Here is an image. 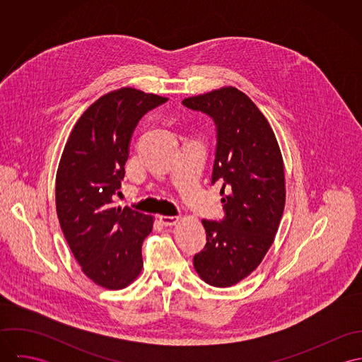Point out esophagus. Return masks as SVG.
Segmentation results:
<instances>
[{"label":"esophagus","instance_id":"1","mask_svg":"<svg viewBox=\"0 0 362 362\" xmlns=\"http://www.w3.org/2000/svg\"><path fill=\"white\" fill-rule=\"evenodd\" d=\"M158 218L164 226H174L180 221V216H160Z\"/></svg>","mask_w":362,"mask_h":362}]
</instances>
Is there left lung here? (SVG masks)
I'll use <instances>...</instances> for the list:
<instances>
[{"label":"left lung","instance_id":"1","mask_svg":"<svg viewBox=\"0 0 362 362\" xmlns=\"http://www.w3.org/2000/svg\"><path fill=\"white\" fill-rule=\"evenodd\" d=\"M182 104L213 118L217 131L211 184H221L224 218L202 220L206 245L194 257L199 277L231 287L250 276L274 241L284 204L283 157L274 132L255 103L233 86Z\"/></svg>","mask_w":362,"mask_h":362}]
</instances>
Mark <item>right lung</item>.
<instances>
[{
    "mask_svg": "<svg viewBox=\"0 0 362 362\" xmlns=\"http://www.w3.org/2000/svg\"><path fill=\"white\" fill-rule=\"evenodd\" d=\"M168 99L134 88L110 92L75 124L55 177V206L64 237L82 272L108 290L141 273L142 243L153 217L117 207L129 142L139 119Z\"/></svg>",
    "mask_w": 362,
    "mask_h": 362,
    "instance_id": "right-lung-1",
    "label": "right lung"
}]
</instances>
